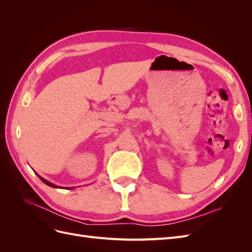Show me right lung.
<instances>
[{"instance_id": "1", "label": "right lung", "mask_w": 252, "mask_h": 252, "mask_svg": "<svg viewBox=\"0 0 252 252\" xmlns=\"http://www.w3.org/2000/svg\"><path fill=\"white\" fill-rule=\"evenodd\" d=\"M37 177H39L41 180H42V182H44L45 184L46 185H48V186H50V187H52V188H60L59 186H57V185H55V184H52V183H50V182H48L47 180H45V179H43L42 177H40L39 174H37ZM74 187H66V189H73Z\"/></svg>"}]
</instances>
